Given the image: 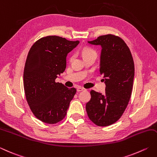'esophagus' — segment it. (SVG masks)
<instances>
[{"mask_svg":"<svg viewBox=\"0 0 157 157\" xmlns=\"http://www.w3.org/2000/svg\"><path fill=\"white\" fill-rule=\"evenodd\" d=\"M82 90H86V89L84 88H82V87H78L77 88V91L78 92H80Z\"/></svg>","mask_w":157,"mask_h":157,"instance_id":"1","label":"esophagus"}]
</instances>
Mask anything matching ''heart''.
Instances as JSON below:
<instances>
[{"label": "heart", "instance_id": "obj_1", "mask_svg": "<svg viewBox=\"0 0 157 157\" xmlns=\"http://www.w3.org/2000/svg\"><path fill=\"white\" fill-rule=\"evenodd\" d=\"M82 54L84 58L88 56H97L96 52H95L93 49L90 48H86L84 49H83V50L82 51ZM72 59H73V56L71 57L70 60H71Z\"/></svg>", "mask_w": 157, "mask_h": 157}]
</instances>
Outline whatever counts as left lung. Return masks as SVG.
Instances as JSON below:
<instances>
[{
    "label": "left lung",
    "instance_id": "left-lung-1",
    "mask_svg": "<svg viewBox=\"0 0 157 157\" xmlns=\"http://www.w3.org/2000/svg\"><path fill=\"white\" fill-rule=\"evenodd\" d=\"M88 43L101 47L99 71L103 75L105 93L91 90L86 109L92 122L106 127L115 123L128 105L133 84L134 62L129 48L119 36L102 35Z\"/></svg>",
    "mask_w": 157,
    "mask_h": 157
}]
</instances>
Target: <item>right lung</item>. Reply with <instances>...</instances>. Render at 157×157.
Listing matches in <instances>:
<instances>
[{"mask_svg":"<svg viewBox=\"0 0 157 157\" xmlns=\"http://www.w3.org/2000/svg\"><path fill=\"white\" fill-rule=\"evenodd\" d=\"M79 41L58 36L39 39L28 54L24 71V88L33 114L48 124L65 117L76 89L56 82L66 69L67 56Z\"/></svg>","mask_w":157,"mask_h":157,"instance_id":"obj_1","label":"right lung"}]
</instances>
